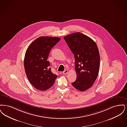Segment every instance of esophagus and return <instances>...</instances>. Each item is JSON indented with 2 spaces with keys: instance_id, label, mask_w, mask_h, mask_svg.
Listing matches in <instances>:
<instances>
[{
  "instance_id": "1",
  "label": "esophagus",
  "mask_w": 127,
  "mask_h": 127,
  "mask_svg": "<svg viewBox=\"0 0 127 127\" xmlns=\"http://www.w3.org/2000/svg\"><path fill=\"white\" fill-rule=\"evenodd\" d=\"M68 72V70H65L64 71V72H63V74H67Z\"/></svg>"
}]
</instances>
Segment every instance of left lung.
Masks as SVG:
<instances>
[{"label": "left lung", "mask_w": 127, "mask_h": 127, "mask_svg": "<svg viewBox=\"0 0 127 127\" xmlns=\"http://www.w3.org/2000/svg\"><path fill=\"white\" fill-rule=\"evenodd\" d=\"M73 54L77 79L72 85L80 91L91 88L99 70L100 58L98 46L88 36L77 32L64 37Z\"/></svg>", "instance_id": "left-lung-1"}]
</instances>
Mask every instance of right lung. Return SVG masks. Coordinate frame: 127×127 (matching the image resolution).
<instances>
[{
	"label": "right lung",
	"instance_id": "obj_1",
	"mask_svg": "<svg viewBox=\"0 0 127 127\" xmlns=\"http://www.w3.org/2000/svg\"><path fill=\"white\" fill-rule=\"evenodd\" d=\"M61 39L41 36L29 45L24 59V67L28 79L35 88L44 91L55 83L57 75L51 72L48 57L51 49Z\"/></svg>",
	"mask_w": 127,
	"mask_h": 127
}]
</instances>
